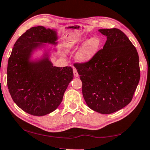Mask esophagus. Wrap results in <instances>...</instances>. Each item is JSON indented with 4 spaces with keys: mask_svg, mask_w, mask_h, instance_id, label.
Segmentation results:
<instances>
[{
    "mask_svg": "<svg viewBox=\"0 0 150 150\" xmlns=\"http://www.w3.org/2000/svg\"><path fill=\"white\" fill-rule=\"evenodd\" d=\"M73 74H74V76H75V77H77L78 76H79V74H78L77 69H76L75 68H73Z\"/></svg>",
    "mask_w": 150,
    "mask_h": 150,
    "instance_id": "34e87169",
    "label": "esophagus"
}]
</instances>
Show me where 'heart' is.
<instances>
[{
  "instance_id": "heart-1",
  "label": "heart",
  "mask_w": 150,
  "mask_h": 150,
  "mask_svg": "<svg viewBox=\"0 0 150 150\" xmlns=\"http://www.w3.org/2000/svg\"><path fill=\"white\" fill-rule=\"evenodd\" d=\"M84 38L74 39L67 42V51L75 50L82 45L75 54V59L81 63H86L91 61L98 53L101 48V41L98 37H91L83 42Z\"/></svg>"
}]
</instances>
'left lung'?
Segmentation results:
<instances>
[{
	"label": "left lung",
	"instance_id": "left-lung-1",
	"mask_svg": "<svg viewBox=\"0 0 150 150\" xmlns=\"http://www.w3.org/2000/svg\"><path fill=\"white\" fill-rule=\"evenodd\" d=\"M107 37L103 49L86 63L74 65L82 81L87 106L110 114L129 104L139 83V56L127 37L118 28L99 29Z\"/></svg>",
	"mask_w": 150,
	"mask_h": 150
}]
</instances>
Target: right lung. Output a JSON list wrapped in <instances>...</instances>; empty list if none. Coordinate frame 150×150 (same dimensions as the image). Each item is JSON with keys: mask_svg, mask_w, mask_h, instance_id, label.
I'll list each match as a JSON object with an SVG mask.
<instances>
[{"mask_svg": "<svg viewBox=\"0 0 150 150\" xmlns=\"http://www.w3.org/2000/svg\"><path fill=\"white\" fill-rule=\"evenodd\" d=\"M57 31L33 27L14 45L7 67V85L14 102L24 111L36 116L53 112L63 100L73 78L71 67H59L51 61L57 46ZM41 52L40 56L38 54Z\"/></svg>", "mask_w": 150, "mask_h": 150, "instance_id": "add662e5", "label": "right lung"}]
</instances>
